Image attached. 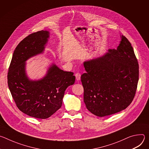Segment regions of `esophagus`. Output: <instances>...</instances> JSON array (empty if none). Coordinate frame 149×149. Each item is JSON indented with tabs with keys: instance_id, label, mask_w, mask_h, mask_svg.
Listing matches in <instances>:
<instances>
[{
	"instance_id": "1",
	"label": "esophagus",
	"mask_w": 149,
	"mask_h": 149,
	"mask_svg": "<svg viewBox=\"0 0 149 149\" xmlns=\"http://www.w3.org/2000/svg\"><path fill=\"white\" fill-rule=\"evenodd\" d=\"M75 77H76V79L77 81H79L81 79V74L78 72L75 74Z\"/></svg>"
}]
</instances>
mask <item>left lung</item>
I'll return each instance as SVG.
<instances>
[{"label":"left lung","instance_id":"1","mask_svg":"<svg viewBox=\"0 0 149 149\" xmlns=\"http://www.w3.org/2000/svg\"><path fill=\"white\" fill-rule=\"evenodd\" d=\"M116 49L84 62V102L92 114L104 117L125 109L132 102L139 81V64L124 36Z\"/></svg>","mask_w":149,"mask_h":149}]
</instances>
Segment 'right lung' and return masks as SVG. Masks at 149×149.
Returning <instances> with one entry per match:
<instances>
[{
    "mask_svg": "<svg viewBox=\"0 0 149 149\" xmlns=\"http://www.w3.org/2000/svg\"><path fill=\"white\" fill-rule=\"evenodd\" d=\"M50 33L40 31L24 39L14 51L8 74V83L17 108L32 117L45 119L59 110L66 89L75 82L72 72L63 71L55 63L49 66L44 77L29 78L27 60L43 54Z\"/></svg>",
    "mask_w": 149,
    "mask_h": 149,
    "instance_id": "right-lung-1",
    "label": "right lung"
}]
</instances>
